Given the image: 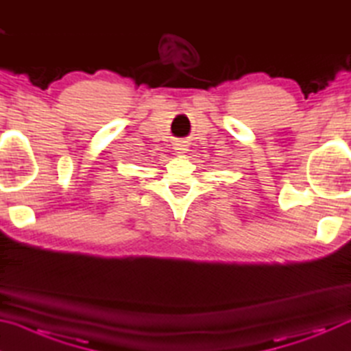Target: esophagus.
<instances>
[{"mask_svg":"<svg viewBox=\"0 0 351 351\" xmlns=\"http://www.w3.org/2000/svg\"><path fill=\"white\" fill-rule=\"evenodd\" d=\"M176 147H175V150L180 153V154H182V153H186L187 150H189V145L186 144V142H178V144H175Z\"/></svg>","mask_w":351,"mask_h":351,"instance_id":"esophagus-1","label":"esophagus"}]
</instances>
